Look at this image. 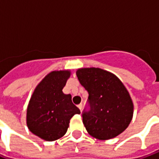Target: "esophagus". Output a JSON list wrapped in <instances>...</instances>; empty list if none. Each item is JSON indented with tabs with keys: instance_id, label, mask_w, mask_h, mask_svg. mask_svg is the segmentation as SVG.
I'll list each match as a JSON object with an SVG mask.
<instances>
[{
	"instance_id": "1",
	"label": "esophagus",
	"mask_w": 159,
	"mask_h": 159,
	"mask_svg": "<svg viewBox=\"0 0 159 159\" xmlns=\"http://www.w3.org/2000/svg\"><path fill=\"white\" fill-rule=\"evenodd\" d=\"M77 107L80 109V111H82V104H79L77 105Z\"/></svg>"
}]
</instances>
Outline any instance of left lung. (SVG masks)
Returning <instances> with one entry per match:
<instances>
[{
    "label": "left lung",
    "instance_id": "left-lung-1",
    "mask_svg": "<svg viewBox=\"0 0 159 159\" xmlns=\"http://www.w3.org/2000/svg\"><path fill=\"white\" fill-rule=\"evenodd\" d=\"M77 77L89 94L90 111L82 122L90 135L113 139L125 130L134 114V104L125 85L116 75L99 67L77 69Z\"/></svg>",
    "mask_w": 159,
    "mask_h": 159
}]
</instances>
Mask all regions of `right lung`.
Instances as JSON below:
<instances>
[{
  "label": "right lung",
  "mask_w": 159,
  "mask_h": 159,
  "mask_svg": "<svg viewBox=\"0 0 159 159\" xmlns=\"http://www.w3.org/2000/svg\"><path fill=\"white\" fill-rule=\"evenodd\" d=\"M70 76V70L49 72L36 86L29 102L26 111L28 129L43 140L62 138L71 118L81 113L72 103V96L62 92Z\"/></svg>",
  "instance_id": "obj_1"
}]
</instances>
